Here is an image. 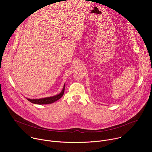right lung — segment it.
<instances>
[{
	"instance_id": "add662e5",
	"label": "right lung",
	"mask_w": 152,
	"mask_h": 152,
	"mask_svg": "<svg viewBox=\"0 0 152 152\" xmlns=\"http://www.w3.org/2000/svg\"><path fill=\"white\" fill-rule=\"evenodd\" d=\"M64 90H65V84L64 85V87L61 91V92L54 96H52V97H46V98H42V99H28V100L30 102L34 103V104H50L52 103L55 102H56V100H59L60 98H61L64 94Z\"/></svg>"
}]
</instances>
